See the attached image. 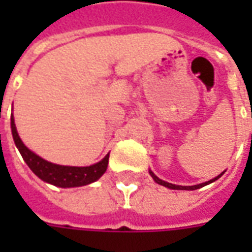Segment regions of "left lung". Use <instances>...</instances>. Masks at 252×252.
<instances>
[{"mask_svg":"<svg viewBox=\"0 0 252 252\" xmlns=\"http://www.w3.org/2000/svg\"><path fill=\"white\" fill-rule=\"evenodd\" d=\"M150 175L153 177L154 181L157 182V184H159V185L162 186H166V188H169V189H174V190H195V189H200V188H202V186L208 185V184H212V182H215L216 180H219L220 177L222 175V173L220 175H217L216 178H213V180L208 181V182H204V184H198V185H194V186H181V185H173V184H169V182H166V181H162L160 178H158L157 175L154 174L153 171L150 170Z\"/></svg>","mask_w":252,"mask_h":252,"instance_id":"1","label":"left lung"}]
</instances>
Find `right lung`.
<instances>
[{"label":"right lung","instance_id":"add662e5","mask_svg":"<svg viewBox=\"0 0 252 252\" xmlns=\"http://www.w3.org/2000/svg\"><path fill=\"white\" fill-rule=\"evenodd\" d=\"M10 126H12V135L16 147L19 148L21 157L25 160L33 173H35L41 181L47 184L59 186V188H77V186H85L97 181L104 174L108 169L109 162V154L105 157L98 163L86 166V167H77V166H62L48 162L46 159L40 158L39 155L32 153L30 148L21 142L16 124H14L13 115L10 116Z\"/></svg>","mask_w":252,"mask_h":252}]
</instances>
